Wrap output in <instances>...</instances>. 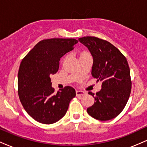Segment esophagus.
Here are the masks:
<instances>
[{
  "mask_svg": "<svg viewBox=\"0 0 147 147\" xmlns=\"http://www.w3.org/2000/svg\"><path fill=\"white\" fill-rule=\"evenodd\" d=\"M86 92H84V91L82 90H76V95L77 96H79V97H82V96H83L85 95Z\"/></svg>",
  "mask_w": 147,
  "mask_h": 147,
  "instance_id": "1",
  "label": "esophagus"
}]
</instances>
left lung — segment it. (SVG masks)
<instances>
[{"label": "left lung", "mask_w": 147, "mask_h": 147, "mask_svg": "<svg viewBox=\"0 0 147 147\" xmlns=\"http://www.w3.org/2000/svg\"><path fill=\"white\" fill-rule=\"evenodd\" d=\"M79 41L86 46L93 57L92 76L102 82V89L95 95V103L88 108L91 117L101 121L116 117L125 107L131 90L128 61L118 49L106 40L84 36Z\"/></svg>", "instance_id": "1"}]
</instances>
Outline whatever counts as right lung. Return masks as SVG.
I'll use <instances>...</instances> for the list:
<instances>
[{"instance_id":"add662e5","label":"right lung","mask_w":147,"mask_h":147,"mask_svg":"<svg viewBox=\"0 0 147 147\" xmlns=\"http://www.w3.org/2000/svg\"><path fill=\"white\" fill-rule=\"evenodd\" d=\"M77 43L75 38L42 40L22 59L18 72V97L25 111L37 122H57L75 97V90L69 86L55 93L50 77L58 71L60 59Z\"/></svg>"}]
</instances>
